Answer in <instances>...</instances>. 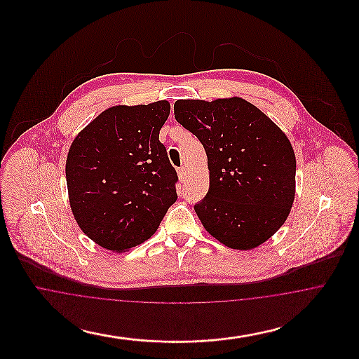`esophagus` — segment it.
Wrapping results in <instances>:
<instances>
[{"instance_id": "1", "label": "esophagus", "mask_w": 359, "mask_h": 359, "mask_svg": "<svg viewBox=\"0 0 359 359\" xmlns=\"http://www.w3.org/2000/svg\"><path fill=\"white\" fill-rule=\"evenodd\" d=\"M186 175H187V170L183 167V168H179L177 170V176H179V179H180V182H183L184 179H186Z\"/></svg>"}]
</instances>
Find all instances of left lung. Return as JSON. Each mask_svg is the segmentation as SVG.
Masks as SVG:
<instances>
[{
  "instance_id": "1",
  "label": "left lung",
  "mask_w": 359,
  "mask_h": 359,
  "mask_svg": "<svg viewBox=\"0 0 359 359\" xmlns=\"http://www.w3.org/2000/svg\"><path fill=\"white\" fill-rule=\"evenodd\" d=\"M173 110L207 154L210 187L194 205L203 227L237 250L268 241L287 221L294 199L296 157L288 137L239 97L179 100Z\"/></svg>"
}]
</instances>
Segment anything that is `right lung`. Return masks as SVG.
Returning <instances> with one entry per match:
<instances>
[{"mask_svg": "<svg viewBox=\"0 0 359 359\" xmlns=\"http://www.w3.org/2000/svg\"><path fill=\"white\" fill-rule=\"evenodd\" d=\"M168 101L106 109L69 147L66 179L82 231L122 253L151 238L176 199L177 173L158 133Z\"/></svg>", "mask_w": 359, "mask_h": 359, "instance_id": "1", "label": "right lung"}]
</instances>
